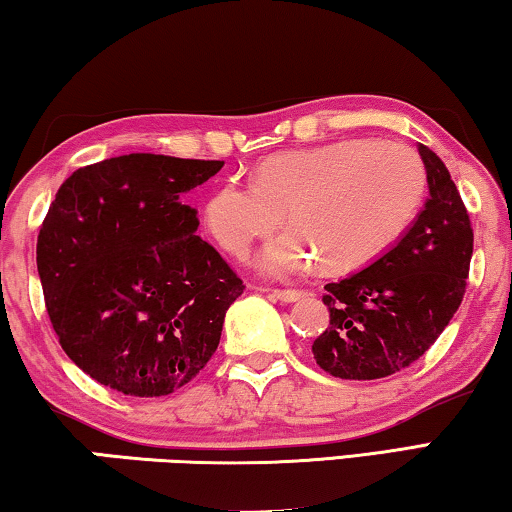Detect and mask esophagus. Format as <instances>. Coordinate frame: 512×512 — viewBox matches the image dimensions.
I'll list each match as a JSON object with an SVG mask.
<instances>
[{"label": "esophagus", "mask_w": 512, "mask_h": 512, "mask_svg": "<svg viewBox=\"0 0 512 512\" xmlns=\"http://www.w3.org/2000/svg\"><path fill=\"white\" fill-rule=\"evenodd\" d=\"M271 297L283 301V304H294V301L304 299V292L301 290H273Z\"/></svg>", "instance_id": "obj_1"}]
</instances>
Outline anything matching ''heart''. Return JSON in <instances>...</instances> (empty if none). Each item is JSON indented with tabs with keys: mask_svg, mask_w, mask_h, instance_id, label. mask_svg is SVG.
Here are the masks:
<instances>
[{
	"mask_svg": "<svg viewBox=\"0 0 512 512\" xmlns=\"http://www.w3.org/2000/svg\"><path fill=\"white\" fill-rule=\"evenodd\" d=\"M427 169L403 143L343 139L262 162L253 183L232 178L208 199V232L229 255H248L283 213L287 229L262 250L269 276H290L322 259L352 271L390 250L420 213Z\"/></svg>",
	"mask_w": 512,
	"mask_h": 512,
	"instance_id": "heart-1",
	"label": "heart"
}]
</instances>
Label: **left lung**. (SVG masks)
Wrapping results in <instances>:
<instances>
[{"label":"left lung","instance_id":"left-lung-1","mask_svg":"<svg viewBox=\"0 0 512 512\" xmlns=\"http://www.w3.org/2000/svg\"><path fill=\"white\" fill-rule=\"evenodd\" d=\"M429 199L408 232L322 297L329 327L313 341L322 371L343 380H376L406 369L427 352L466 292L473 229L441 157L417 146Z\"/></svg>","mask_w":512,"mask_h":512}]
</instances>
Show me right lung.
<instances>
[{
    "label": "right lung",
    "instance_id": "obj_1",
    "mask_svg": "<svg viewBox=\"0 0 512 512\" xmlns=\"http://www.w3.org/2000/svg\"><path fill=\"white\" fill-rule=\"evenodd\" d=\"M222 164L132 153L76 169L57 190L37 269L62 350L97 383L164 397L218 350L243 283L181 197Z\"/></svg>",
    "mask_w": 512,
    "mask_h": 512
}]
</instances>
